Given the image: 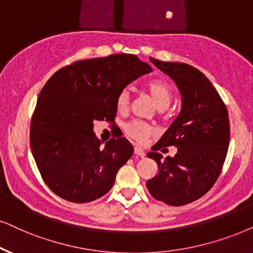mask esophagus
<instances>
[{"label":"esophagus","mask_w":253,"mask_h":253,"mask_svg":"<svg viewBox=\"0 0 253 253\" xmlns=\"http://www.w3.org/2000/svg\"><path fill=\"white\" fill-rule=\"evenodd\" d=\"M134 154L140 156V158H145V150L142 148H140V147H134Z\"/></svg>","instance_id":"esophagus-1"}]
</instances>
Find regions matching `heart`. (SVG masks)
<instances>
[{
    "label": "heart",
    "instance_id": "heart-1",
    "mask_svg": "<svg viewBox=\"0 0 253 253\" xmlns=\"http://www.w3.org/2000/svg\"><path fill=\"white\" fill-rule=\"evenodd\" d=\"M147 89H148V93L152 98V100L154 101L156 107H168L169 104L171 101V89L166 82L162 81H153L147 85ZM117 108L119 111H126L129 104V92L128 89H123L119 92L117 97ZM125 132L127 135L132 139L135 140L137 142H143L150 135L155 133L154 127H152L150 125L142 123V121H130V123L126 124L125 126Z\"/></svg>",
    "mask_w": 253,
    "mask_h": 253
}]
</instances>
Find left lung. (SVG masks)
Returning a JSON list of instances; mask_svg holds the SVG:
<instances>
[{
	"label": "left lung",
	"mask_w": 253,
	"mask_h": 253,
	"mask_svg": "<svg viewBox=\"0 0 253 253\" xmlns=\"http://www.w3.org/2000/svg\"><path fill=\"white\" fill-rule=\"evenodd\" d=\"M170 77L181 94L182 107L147 156L159 172L146 182L153 197L168 206H184L210 190L218 178L230 141L228 111L218 92L200 70L183 63L150 58ZM175 145V157L163 159L156 152Z\"/></svg>",
	"instance_id": "8db88e82"
}]
</instances>
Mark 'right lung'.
Segmentation results:
<instances>
[{
  "mask_svg": "<svg viewBox=\"0 0 253 253\" xmlns=\"http://www.w3.org/2000/svg\"><path fill=\"white\" fill-rule=\"evenodd\" d=\"M152 71L136 56L120 53L76 62L46 82L31 121L30 146L42 177L56 195L87 203L111 190L134 148L125 137L101 146L94 121H113L119 92Z\"/></svg>",
  "mask_w": 253,
  "mask_h": 253,
  "instance_id": "add662e5",
  "label": "right lung"
}]
</instances>
